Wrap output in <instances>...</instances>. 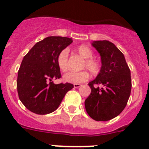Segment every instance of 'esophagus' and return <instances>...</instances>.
<instances>
[{
  "instance_id": "34e87169",
  "label": "esophagus",
  "mask_w": 149,
  "mask_h": 149,
  "mask_svg": "<svg viewBox=\"0 0 149 149\" xmlns=\"http://www.w3.org/2000/svg\"><path fill=\"white\" fill-rule=\"evenodd\" d=\"M80 86H81V84H74V88H79Z\"/></svg>"
}]
</instances>
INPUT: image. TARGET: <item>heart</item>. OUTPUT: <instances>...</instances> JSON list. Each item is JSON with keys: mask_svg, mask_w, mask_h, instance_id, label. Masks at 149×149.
I'll use <instances>...</instances> for the list:
<instances>
[{"mask_svg": "<svg viewBox=\"0 0 149 149\" xmlns=\"http://www.w3.org/2000/svg\"><path fill=\"white\" fill-rule=\"evenodd\" d=\"M76 51L84 59H86L84 63V68H86L93 75L99 73L101 65L99 62L93 58V51L89 47L86 45L79 46L76 48ZM68 50L67 48L62 50L57 56L56 63L60 70L63 72L66 71L68 68ZM88 77L89 74L85 71H81V72L69 71L64 74L63 80L65 82L71 83V84H80L86 81Z\"/></svg>", "mask_w": 149, "mask_h": 149, "instance_id": "heart-1", "label": "heart"}]
</instances>
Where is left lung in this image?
I'll use <instances>...</instances> for the list:
<instances>
[{"mask_svg": "<svg viewBox=\"0 0 149 149\" xmlns=\"http://www.w3.org/2000/svg\"><path fill=\"white\" fill-rule=\"evenodd\" d=\"M92 45L101 59V68L94 81L89 82L91 93L85 100V108L95 121L113 119L125 109L131 95V71L123 54L109 41H95ZM96 85L102 87L95 88Z\"/></svg>", "mask_w": 149, "mask_h": 149, "instance_id": "obj_1", "label": "left lung"}]
</instances>
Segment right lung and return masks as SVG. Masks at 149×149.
<instances>
[{
	"label": "right lung",
	"instance_id": "obj_1",
	"mask_svg": "<svg viewBox=\"0 0 149 149\" xmlns=\"http://www.w3.org/2000/svg\"><path fill=\"white\" fill-rule=\"evenodd\" d=\"M72 42L70 38L49 36L38 42L24 56L17 78L18 98L30 111L39 115L58 108L66 93L74 87L69 83L54 84L61 77L56 58Z\"/></svg>",
	"mask_w": 149,
	"mask_h": 149
}]
</instances>
